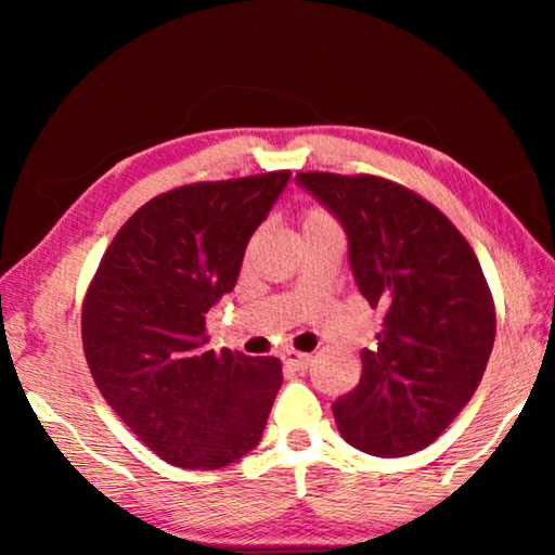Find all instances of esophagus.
Returning a JSON list of instances; mask_svg holds the SVG:
<instances>
[{
  "instance_id": "34e87169",
  "label": "esophagus",
  "mask_w": 555,
  "mask_h": 555,
  "mask_svg": "<svg viewBox=\"0 0 555 555\" xmlns=\"http://www.w3.org/2000/svg\"><path fill=\"white\" fill-rule=\"evenodd\" d=\"M284 360H286L288 367H294V370H298V372H306V370H308V364H311L313 357L308 354V352H296V350H291V352H286Z\"/></svg>"
}]
</instances>
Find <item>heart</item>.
<instances>
[{
  "instance_id": "obj_1",
  "label": "heart",
  "mask_w": 555,
  "mask_h": 555,
  "mask_svg": "<svg viewBox=\"0 0 555 555\" xmlns=\"http://www.w3.org/2000/svg\"><path fill=\"white\" fill-rule=\"evenodd\" d=\"M321 224H335V218L321 205H311V208H306L304 215H300V228L308 230V228H321Z\"/></svg>"
}]
</instances>
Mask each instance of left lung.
Here are the masks:
<instances>
[{
    "label": "left lung",
    "mask_w": 555,
    "mask_h": 555,
    "mask_svg": "<svg viewBox=\"0 0 555 555\" xmlns=\"http://www.w3.org/2000/svg\"><path fill=\"white\" fill-rule=\"evenodd\" d=\"M350 242L360 294L382 308L360 384L333 403L357 450L401 457L453 424L490 360L496 313L473 247L434 203L370 173H298Z\"/></svg>",
    "instance_id": "1"
}]
</instances>
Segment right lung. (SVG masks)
<instances>
[{
	"instance_id": "add662e5",
	"label": "right lung",
	"mask_w": 555,
	"mask_h": 555,
	"mask_svg": "<svg viewBox=\"0 0 555 555\" xmlns=\"http://www.w3.org/2000/svg\"><path fill=\"white\" fill-rule=\"evenodd\" d=\"M291 171L173 188L121 224L82 300V350L102 397L146 448L218 469L264 434L281 360L208 347L205 315L237 284L251 232Z\"/></svg>"
}]
</instances>
